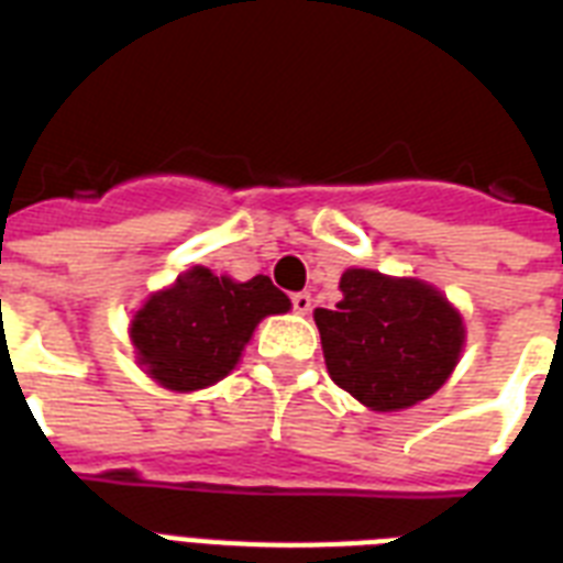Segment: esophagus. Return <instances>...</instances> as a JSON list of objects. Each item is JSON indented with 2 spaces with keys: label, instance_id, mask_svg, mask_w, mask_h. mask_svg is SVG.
Masks as SVG:
<instances>
[{
  "label": "esophagus",
  "instance_id": "34e87169",
  "mask_svg": "<svg viewBox=\"0 0 563 563\" xmlns=\"http://www.w3.org/2000/svg\"><path fill=\"white\" fill-rule=\"evenodd\" d=\"M291 309H295L298 316H307L309 309H312V295H309V291H295V295H291Z\"/></svg>",
  "mask_w": 563,
  "mask_h": 563
}]
</instances>
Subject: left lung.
Instances as JSON below:
<instances>
[{"mask_svg": "<svg viewBox=\"0 0 563 563\" xmlns=\"http://www.w3.org/2000/svg\"><path fill=\"white\" fill-rule=\"evenodd\" d=\"M339 289L335 309H316L333 383L374 411L432 397L464 347L459 309L429 283L371 268H347Z\"/></svg>", "mask_w": 563, "mask_h": 563, "instance_id": "obj_1", "label": "left lung"}]
</instances>
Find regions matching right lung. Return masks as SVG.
Instances as JSON below:
<instances>
[{
  "label": "right lung",
  "mask_w": 563,
  "mask_h": 563,
  "mask_svg": "<svg viewBox=\"0 0 563 563\" xmlns=\"http://www.w3.org/2000/svg\"><path fill=\"white\" fill-rule=\"evenodd\" d=\"M289 298L265 274L247 283L195 265L154 291L131 321L136 360L172 391H198L236 368L265 316L289 312Z\"/></svg>",
  "instance_id": "1"
}]
</instances>
